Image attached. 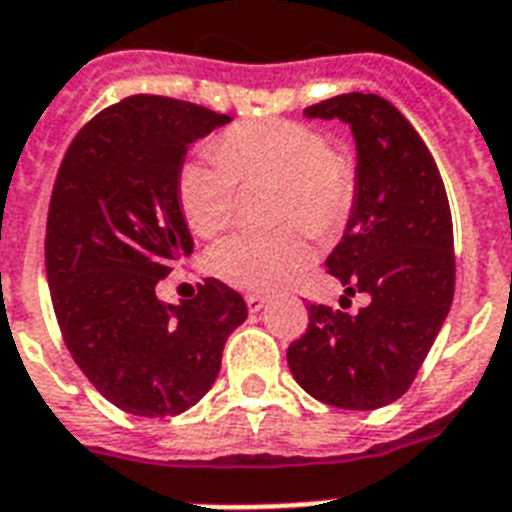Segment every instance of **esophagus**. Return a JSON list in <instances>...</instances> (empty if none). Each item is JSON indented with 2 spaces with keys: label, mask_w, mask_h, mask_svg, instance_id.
Wrapping results in <instances>:
<instances>
[{
  "label": "esophagus",
  "mask_w": 512,
  "mask_h": 512,
  "mask_svg": "<svg viewBox=\"0 0 512 512\" xmlns=\"http://www.w3.org/2000/svg\"><path fill=\"white\" fill-rule=\"evenodd\" d=\"M246 306H248V311H251V314H259L261 308L266 306V298H264V295L251 293V295H246Z\"/></svg>",
  "instance_id": "obj_1"
}]
</instances>
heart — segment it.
<instances>
[{
  "mask_svg": "<svg viewBox=\"0 0 512 512\" xmlns=\"http://www.w3.org/2000/svg\"><path fill=\"white\" fill-rule=\"evenodd\" d=\"M206 159H190L177 175V204L201 238H214L235 217L238 183H274L272 219L261 235H232L211 248L206 269L246 293H269L293 280L311 259L308 235L337 238L358 201V167L332 149L314 125L285 117L235 122L211 141Z\"/></svg>",
  "mask_w": 512,
  "mask_h": 512,
  "instance_id": "1",
  "label": "heart"
}]
</instances>
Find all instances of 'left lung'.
<instances>
[{
	"mask_svg": "<svg viewBox=\"0 0 512 512\" xmlns=\"http://www.w3.org/2000/svg\"><path fill=\"white\" fill-rule=\"evenodd\" d=\"M306 114L340 117L356 135L358 201L327 272L369 303L358 314L311 303L287 366L311 398L374 411L408 392L450 311L453 217L434 156L390 101L356 91Z\"/></svg>",
	"mask_w": 512,
	"mask_h": 512,
	"instance_id": "left-lung-1",
	"label": "left lung"
}]
</instances>
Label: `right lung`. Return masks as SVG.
I'll use <instances>...</instances> for the list:
<instances>
[{
  "label": "right lung",
  "mask_w": 512,
  "mask_h": 512,
  "mask_svg": "<svg viewBox=\"0 0 512 512\" xmlns=\"http://www.w3.org/2000/svg\"><path fill=\"white\" fill-rule=\"evenodd\" d=\"M227 114L156 94L101 109L67 146L46 217V280L78 369L120 411L164 418L204 398L232 329L238 290L219 280L167 306L156 285L193 251L177 204L185 151Z\"/></svg>",
  "instance_id": "right-lung-1"
}]
</instances>
